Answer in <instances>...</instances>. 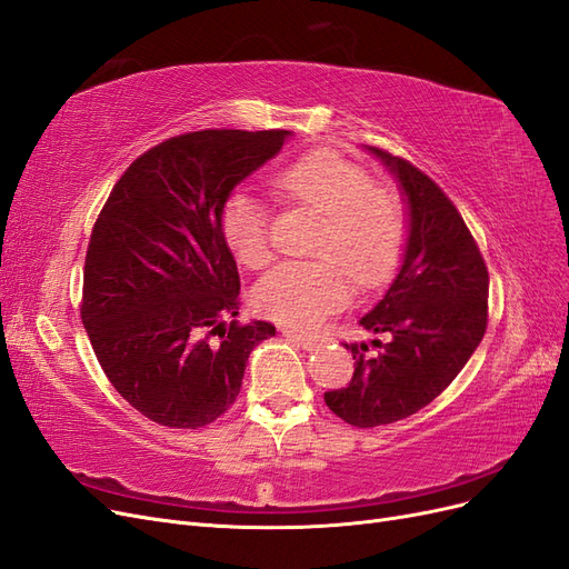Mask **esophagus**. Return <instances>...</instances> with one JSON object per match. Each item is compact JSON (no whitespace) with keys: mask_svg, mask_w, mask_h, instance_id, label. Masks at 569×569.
<instances>
[{"mask_svg":"<svg viewBox=\"0 0 569 569\" xmlns=\"http://www.w3.org/2000/svg\"><path fill=\"white\" fill-rule=\"evenodd\" d=\"M283 336L290 340V342H296L298 347H302V350H315L317 347V338H309V336H305V333H298V331H292V328H283Z\"/></svg>","mask_w":569,"mask_h":569,"instance_id":"34e87169","label":"esophagus"}]
</instances>
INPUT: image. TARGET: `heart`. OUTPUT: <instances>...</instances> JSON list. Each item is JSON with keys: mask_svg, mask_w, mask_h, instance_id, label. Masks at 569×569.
I'll use <instances>...</instances> for the list:
<instances>
[{"mask_svg": "<svg viewBox=\"0 0 569 569\" xmlns=\"http://www.w3.org/2000/svg\"><path fill=\"white\" fill-rule=\"evenodd\" d=\"M271 184L283 198L323 214L315 243L321 260L273 267L254 286L252 307L283 326L315 328L350 300L341 266L359 286L380 283L395 269L407 236L405 206L359 164L326 151L286 164ZM222 229L233 258L248 269L271 260L269 212L254 193L238 189L229 196Z\"/></svg>", "mask_w": 569, "mask_h": 569, "instance_id": "obj_1", "label": "heart"}]
</instances>
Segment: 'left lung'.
Instances as JSON below:
<instances>
[{
  "mask_svg": "<svg viewBox=\"0 0 569 569\" xmlns=\"http://www.w3.org/2000/svg\"><path fill=\"white\" fill-rule=\"evenodd\" d=\"M388 170L405 203L407 238L401 264L385 296L359 323L390 340L355 359L352 382L326 392V407L355 428L388 426L442 392L478 350L487 328L489 273L451 200L405 158L363 146ZM361 350H369L361 342Z\"/></svg>",
  "mask_w": 569,
  "mask_h": 569,
  "instance_id": "8db88e82",
  "label": "left lung"
}]
</instances>
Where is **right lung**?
Wrapping results in <instances>:
<instances>
[{"mask_svg":"<svg viewBox=\"0 0 569 569\" xmlns=\"http://www.w3.org/2000/svg\"><path fill=\"white\" fill-rule=\"evenodd\" d=\"M290 137L206 130L168 139L137 158L106 200L87 250L82 323L108 380L153 423H212L241 392L250 352L277 333L267 321L224 328L238 317L241 279L222 212Z\"/></svg>","mask_w":569,"mask_h":569,"instance_id":"right-lung-1","label":"right lung"}]
</instances>
